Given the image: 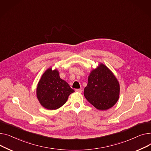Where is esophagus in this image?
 <instances>
[{
    "label": "esophagus",
    "instance_id": "1",
    "mask_svg": "<svg viewBox=\"0 0 151 151\" xmlns=\"http://www.w3.org/2000/svg\"><path fill=\"white\" fill-rule=\"evenodd\" d=\"M76 92H78V93H82V90L81 89H76Z\"/></svg>",
    "mask_w": 151,
    "mask_h": 151
}]
</instances>
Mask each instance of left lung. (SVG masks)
Instances as JSON below:
<instances>
[{
  "instance_id": "obj_1",
  "label": "left lung",
  "mask_w": 151,
  "mask_h": 151,
  "mask_svg": "<svg viewBox=\"0 0 151 151\" xmlns=\"http://www.w3.org/2000/svg\"><path fill=\"white\" fill-rule=\"evenodd\" d=\"M120 85L111 70L101 63L89 76L84 96L87 101L99 110H108L119 99Z\"/></svg>"
}]
</instances>
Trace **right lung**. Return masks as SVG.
Returning <instances> with one entry per match:
<instances>
[{"mask_svg":"<svg viewBox=\"0 0 151 151\" xmlns=\"http://www.w3.org/2000/svg\"><path fill=\"white\" fill-rule=\"evenodd\" d=\"M74 92L69 84L62 80L57 69L49 68L42 75L37 87V99L44 108L57 110L67 101L69 96Z\"/></svg>","mask_w":151,"mask_h":151,"instance_id":"right-lung-1","label":"right lung"}]
</instances>
